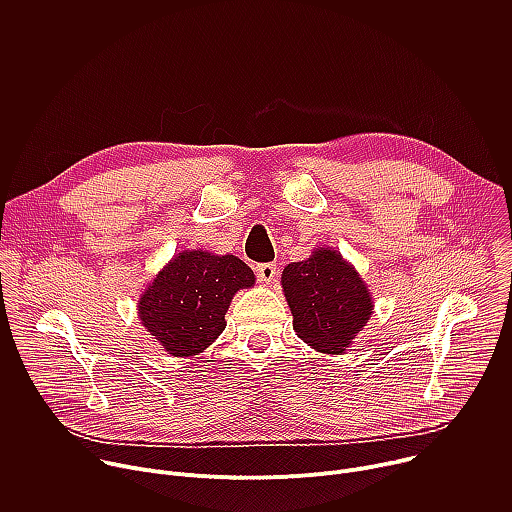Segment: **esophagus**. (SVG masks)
Returning <instances> with one entry per match:
<instances>
[{"instance_id": "1", "label": "esophagus", "mask_w": 512, "mask_h": 512, "mask_svg": "<svg viewBox=\"0 0 512 512\" xmlns=\"http://www.w3.org/2000/svg\"><path fill=\"white\" fill-rule=\"evenodd\" d=\"M255 271H257V277L261 283H271L277 277V267L273 263H261L255 267Z\"/></svg>"}]
</instances>
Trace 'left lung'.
<instances>
[{"label": "left lung", "instance_id": "1", "mask_svg": "<svg viewBox=\"0 0 512 512\" xmlns=\"http://www.w3.org/2000/svg\"><path fill=\"white\" fill-rule=\"evenodd\" d=\"M298 336L318 352L342 354L373 316L371 289L336 249L318 247L281 273Z\"/></svg>", "mask_w": 512, "mask_h": 512}]
</instances>
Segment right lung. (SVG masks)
I'll return each mask as SVG.
<instances>
[{"label": "right lung", "instance_id": "1", "mask_svg": "<svg viewBox=\"0 0 512 512\" xmlns=\"http://www.w3.org/2000/svg\"><path fill=\"white\" fill-rule=\"evenodd\" d=\"M253 285L255 273L235 255L182 251L145 287L137 314L168 354L186 358L223 334L235 294Z\"/></svg>", "mask_w": 512, "mask_h": 512}]
</instances>
